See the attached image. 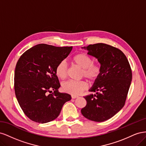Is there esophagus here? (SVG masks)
Listing matches in <instances>:
<instances>
[{"label": "esophagus", "mask_w": 146, "mask_h": 146, "mask_svg": "<svg viewBox=\"0 0 146 146\" xmlns=\"http://www.w3.org/2000/svg\"><path fill=\"white\" fill-rule=\"evenodd\" d=\"M78 96H76V95H72L71 96V98L72 99H76V98H78Z\"/></svg>", "instance_id": "1"}]
</instances>
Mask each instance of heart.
<instances>
[{
  "mask_svg": "<svg viewBox=\"0 0 146 146\" xmlns=\"http://www.w3.org/2000/svg\"><path fill=\"white\" fill-rule=\"evenodd\" d=\"M72 63L82 69V76L87 78L92 82L99 77L101 72V67L99 64L93 63L92 58L83 53L75 55L72 59ZM68 68L65 61H62L57 64L55 69L56 76L59 78L64 79L67 76ZM88 85L86 81L69 80L63 84L62 89L64 92L72 95H78L85 90Z\"/></svg>",
  "mask_w": 146,
  "mask_h": 146,
  "instance_id": "1",
  "label": "heart"
}]
</instances>
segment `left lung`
<instances>
[{
    "label": "left lung",
    "instance_id": "obj_1",
    "mask_svg": "<svg viewBox=\"0 0 146 146\" xmlns=\"http://www.w3.org/2000/svg\"><path fill=\"white\" fill-rule=\"evenodd\" d=\"M82 48L98 59L101 72L89 90L96 94L84 96L86 105L81 113L92 121H107L124 106L132 78L130 64L121 50L106 44H90Z\"/></svg>",
    "mask_w": 146,
    "mask_h": 146
}]
</instances>
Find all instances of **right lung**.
Wrapping results in <instances>:
<instances>
[{
  "label": "right lung",
  "instance_id": "1",
  "mask_svg": "<svg viewBox=\"0 0 146 146\" xmlns=\"http://www.w3.org/2000/svg\"><path fill=\"white\" fill-rule=\"evenodd\" d=\"M72 49L39 44L25 52L17 61L15 94L21 109L32 121L44 123L54 120L63 105L71 99L70 95L58 92L60 84L55 69Z\"/></svg>",
  "mask_w": 146,
  "mask_h": 146
}]
</instances>
